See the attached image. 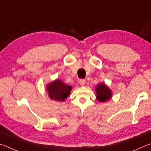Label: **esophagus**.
I'll return each instance as SVG.
<instances>
[{
  "label": "esophagus",
  "instance_id": "34e87169",
  "mask_svg": "<svg viewBox=\"0 0 151 151\" xmlns=\"http://www.w3.org/2000/svg\"><path fill=\"white\" fill-rule=\"evenodd\" d=\"M85 83H86V81L85 79H81V80L79 81V84H80L81 86H84L85 85Z\"/></svg>",
  "mask_w": 151,
  "mask_h": 151
}]
</instances>
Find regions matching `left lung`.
<instances>
[{
  "mask_svg": "<svg viewBox=\"0 0 151 151\" xmlns=\"http://www.w3.org/2000/svg\"><path fill=\"white\" fill-rule=\"evenodd\" d=\"M96 96L99 102H106L111 99L112 91L104 83H99L96 86Z\"/></svg>",
  "mask_w": 151,
  "mask_h": 151,
  "instance_id": "8db88e82",
  "label": "left lung"
}]
</instances>
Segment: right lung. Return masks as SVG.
<instances>
[{"instance_id": "add662e5", "label": "right lung", "mask_w": 151, "mask_h": 151, "mask_svg": "<svg viewBox=\"0 0 151 151\" xmlns=\"http://www.w3.org/2000/svg\"><path fill=\"white\" fill-rule=\"evenodd\" d=\"M47 90L51 99L60 102L65 101L70 94L72 86L66 85L60 79H57L48 84Z\"/></svg>"}]
</instances>
